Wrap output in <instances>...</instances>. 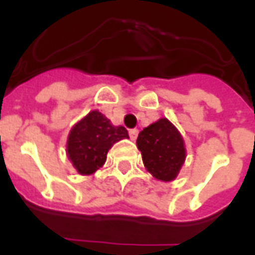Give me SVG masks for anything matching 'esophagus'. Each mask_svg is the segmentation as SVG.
Here are the masks:
<instances>
[{
    "label": "esophagus",
    "mask_w": 255,
    "mask_h": 255,
    "mask_svg": "<svg viewBox=\"0 0 255 255\" xmlns=\"http://www.w3.org/2000/svg\"><path fill=\"white\" fill-rule=\"evenodd\" d=\"M128 133H129V138L132 139V140H135V139L138 138V129H136V128L129 129V131H128Z\"/></svg>",
    "instance_id": "34e87169"
}]
</instances>
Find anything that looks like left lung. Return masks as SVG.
<instances>
[{"mask_svg": "<svg viewBox=\"0 0 255 255\" xmlns=\"http://www.w3.org/2000/svg\"><path fill=\"white\" fill-rule=\"evenodd\" d=\"M144 168L161 182L175 180L186 160L184 140L168 119L143 128L136 139Z\"/></svg>", "mask_w": 255, "mask_h": 255, "instance_id": "1", "label": "left lung"}]
</instances>
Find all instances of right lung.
Segmentation results:
<instances>
[{
	"instance_id": "1",
	"label": "right lung",
	"mask_w": 255,
	"mask_h": 255,
	"mask_svg": "<svg viewBox=\"0 0 255 255\" xmlns=\"http://www.w3.org/2000/svg\"><path fill=\"white\" fill-rule=\"evenodd\" d=\"M126 138L128 132L123 126L115 127L105 115L91 111L69 131L68 158L80 175H91L105 164L112 146Z\"/></svg>"
}]
</instances>
